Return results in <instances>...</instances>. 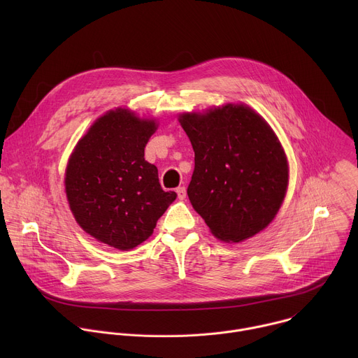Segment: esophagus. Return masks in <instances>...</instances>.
<instances>
[{
	"label": "esophagus",
	"mask_w": 358,
	"mask_h": 358,
	"mask_svg": "<svg viewBox=\"0 0 358 358\" xmlns=\"http://www.w3.org/2000/svg\"><path fill=\"white\" fill-rule=\"evenodd\" d=\"M176 192H177V195H178V198H180V199H184V198H185V195H187L185 187H178V188L176 189Z\"/></svg>",
	"instance_id": "1"
}]
</instances>
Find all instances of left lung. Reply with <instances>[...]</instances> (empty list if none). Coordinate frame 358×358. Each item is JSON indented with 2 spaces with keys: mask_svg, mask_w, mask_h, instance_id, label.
Masks as SVG:
<instances>
[{
  "mask_svg": "<svg viewBox=\"0 0 358 358\" xmlns=\"http://www.w3.org/2000/svg\"><path fill=\"white\" fill-rule=\"evenodd\" d=\"M195 152L187 188L194 210L225 242H241L269 225L287 187L285 151L252 109L227 105L180 117Z\"/></svg>",
  "mask_w": 358,
  "mask_h": 358,
  "instance_id": "8db88e82",
  "label": "left lung"
}]
</instances>
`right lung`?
I'll return each mask as SVG.
<instances>
[{
  "instance_id": "1",
  "label": "right lung",
  "mask_w": 358,
  "mask_h": 358,
  "mask_svg": "<svg viewBox=\"0 0 358 358\" xmlns=\"http://www.w3.org/2000/svg\"><path fill=\"white\" fill-rule=\"evenodd\" d=\"M156 129L126 109L112 110L79 140L68 163L65 189L75 220L120 250L148 239L177 196L162 188L157 167L144 160Z\"/></svg>"
}]
</instances>
